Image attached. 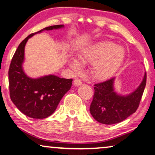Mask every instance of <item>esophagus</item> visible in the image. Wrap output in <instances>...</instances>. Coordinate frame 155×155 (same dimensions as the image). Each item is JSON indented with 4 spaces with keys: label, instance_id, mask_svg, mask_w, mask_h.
<instances>
[{
    "label": "esophagus",
    "instance_id": "obj_1",
    "mask_svg": "<svg viewBox=\"0 0 155 155\" xmlns=\"http://www.w3.org/2000/svg\"><path fill=\"white\" fill-rule=\"evenodd\" d=\"M82 84V82L81 81L79 80V79H75L74 81V85H75V86H79Z\"/></svg>",
    "mask_w": 155,
    "mask_h": 155
}]
</instances>
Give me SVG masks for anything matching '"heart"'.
<instances>
[{
  "mask_svg": "<svg viewBox=\"0 0 155 155\" xmlns=\"http://www.w3.org/2000/svg\"><path fill=\"white\" fill-rule=\"evenodd\" d=\"M125 57L124 48L110 41H101L85 48L78 54V61L68 59V65L74 73L82 70V65L92 63L91 73L95 79L104 81L114 76L121 68Z\"/></svg>",
  "mask_w": 155,
  "mask_h": 155,
  "instance_id": "obj_1",
  "label": "heart"
}]
</instances>
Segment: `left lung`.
<instances>
[{
  "mask_svg": "<svg viewBox=\"0 0 155 155\" xmlns=\"http://www.w3.org/2000/svg\"><path fill=\"white\" fill-rule=\"evenodd\" d=\"M116 77L94 85V94L90 112L101 124L112 125L124 121L136 112L146 85V72L137 89L127 94L116 92Z\"/></svg>",
  "mask_w": 155,
  "mask_h": 155,
  "instance_id": "left-lung-1",
  "label": "left lung"
}]
</instances>
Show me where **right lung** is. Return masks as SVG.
Masks as SVG:
<instances>
[{
    "label": "right lung",
    "mask_w": 155,
    "mask_h": 155,
    "mask_svg": "<svg viewBox=\"0 0 155 155\" xmlns=\"http://www.w3.org/2000/svg\"><path fill=\"white\" fill-rule=\"evenodd\" d=\"M63 28V25H52L29 34L20 43L12 58L8 72L11 100L23 114L32 119H45L52 114L71 88L72 79L61 78L54 74L29 77L23 67L25 47L28 39L36 34Z\"/></svg>",
    "instance_id": "right-lung-1"
}]
</instances>
